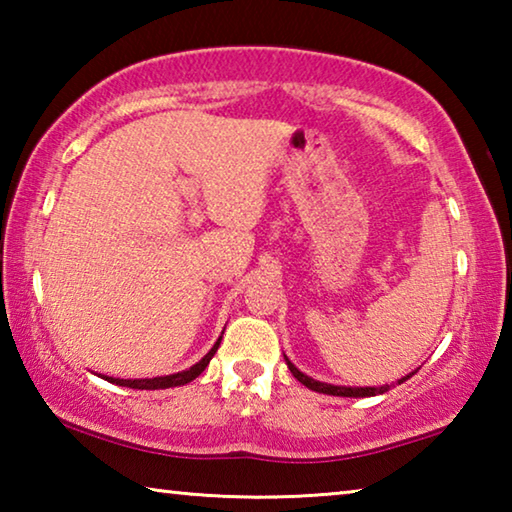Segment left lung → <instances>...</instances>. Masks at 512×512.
Listing matches in <instances>:
<instances>
[{
  "label": "left lung",
  "mask_w": 512,
  "mask_h": 512,
  "mask_svg": "<svg viewBox=\"0 0 512 512\" xmlns=\"http://www.w3.org/2000/svg\"><path fill=\"white\" fill-rule=\"evenodd\" d=\"M287 359V357H284ZM287 366H289V370H291V375L296 377L300 384H305L307 388H311V391H316V393H325V395H339V397H372V395H381V393H386L388 388L391 386H379V388H375V386H368V388H348V386H332V384H323V381H316V379H311V377H307L305 372H300L296 366H293V363L287 359ZM415 372H411V375H406V377H402L400 381H397V384H402V381H406L409 377H413Z\"/></svg>",
  "instance_id": "left-lung-1"
}]
</instances>
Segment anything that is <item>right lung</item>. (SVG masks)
I'll list each match as a JSON object with an SVG mask.
<instances>
[{"label":"right lung","mask_w":512,"mask_h":512,"mask_svg":"<svg viewBox=\"0 0 512 512\" xmlns=\"http://www.w3.org/2000/svg\"><path fill=\"white\" fill-rule=\"evenodd\" d=\"M219 343L221 339L214 343V348L205 354V357L192 366L189 370L183 372H176V375H167V377H153V379H112V377H103L112 381V384H119V386H128V388H140V391H155V388H171V386H183L189 384V381L196 379L201 372L207 368V363L214 357V352L219 350Z\"/></svg>","instance_id":"obj_1"}]
</instances>
